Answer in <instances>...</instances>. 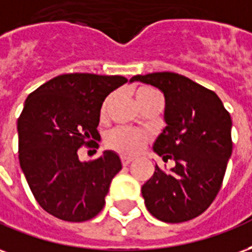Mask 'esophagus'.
I'll return each mask as SVG.
<instances>
[{
    "label": "esophagus",
    "mask_w": 252,
    "mask_h": 252,
    "mask_svg": "<svg viewBox=\"0 0 252 252\" xmlns=\"http://www.w3.org/2000/svg\"><path fill=\"white\" fill-rule=\"evenodd\" d=\"M122 165H124V166H127L128 164H130V162H131V161H133V158H131V157H122Z\"/></svg>",
    "instance_id": "1"
}]
</instances>
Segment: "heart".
I'll list each match as a JSON object with an SVG mask.
<instances>
[{
  "label": "heart",
  "instance_id": "1",
  "mask_svg": "<svg viewBox=\"0 0 252 252\" xmlns=\"http://www.w3.org/2000/svg\"><path fill=\"white\" fill-rule=\"evenodd\" d=\"M154 95H159L154 88L150 87H139L135 91V99L137 103L142 102L145 99L154 96ZM110 99L106 100V103L103 104L102 113L106 111L107 103ZM149 141V135L144 131H137V130H130V128L118 127L114 128L113 131H110L106 137V144L110 149H113L115 152H118L125 156H134V154L139 153L146 142Z\"/></svg>",
  "mask_w": 252,
  "mask_h": 252
}]
</instances>
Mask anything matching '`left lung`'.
Wrapping results in <instances>:
<instances>
[{"label": "left lung", "mask_w": 252, "mask_h": 252, "mask_svg": "<svg viewBox=\"0 0 252 252\" xmlns=\"http://www.w3.org/2000/svg\"><path fill=\"white\" fill-rule=\"evenodd\" d=\"M130 82L164 94L166 126L153 150L164 161H174L169 173L156 164L141 189L145 205L161 221H188L208 208L221 187L232 153L231 115L214 91L179 73L137 75Z\"/></svg>", "instance_id": "obj_1"}]
</instances>
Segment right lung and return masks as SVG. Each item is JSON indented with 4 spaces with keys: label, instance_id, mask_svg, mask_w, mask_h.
<instances>
[{
    "label": "right lung",
    "instance_id": "add662e5",
    "mask_svg": "<svg viewBox=\"0 0 252 252\" xmlns=\"http://www.w3.org/2000/svg\"><path fill=\"white\" fill-rule=\"evenodd\" d=\"M126 82L118 75L67 73L40 86L25 100L17 122L20 166L34 199L55 218L86 221L103 208L111 180L122 169L121 158L104 150L86 162L78 152L98 139L104 99Z\"/></svg>",
    "mask_w": 252,
    "mask_h": 252
}]
</instances>
